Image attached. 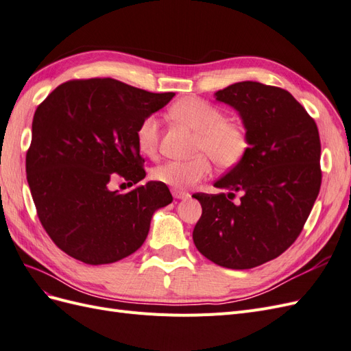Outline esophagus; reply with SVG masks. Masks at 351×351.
<instances>
[{
    "label": "esophagus",
    "mask_w": 351,
    "mask_h": 351,
    "mask_svg": "<svg viewBox=\"0 0 351 351\" xmlns=\"http://www.w3.org/2000/svg\"><path fill=\"white\" fill-rule=\"evenodd\" d=\"M171 193L176 199H187L190 196L187 192H183V190H177V189H173Z\"/></svg>",
    "instance_id": "esophagus-1"
}]
</instances>
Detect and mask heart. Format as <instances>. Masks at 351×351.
Listing matches in <instances>:
<instances>
[{
    "instance_id": "obj_1",
    "label": "heart",
    "mask_w": 351,
    "mask_h": 351,
    "mask_svg": "<svg viewBox=\"0 0 351 351\" xmlns=\"http://www.w3.org/2000/svg\"><path fill=\"white\" fill-rule=\"evenodd\" d=\"M168 112L174 120L196 132L195 151L208 153L219 167L232 168L246 156L249 151L246 127L237 121L224 120V114L215 105L200 98L187 97L173 104ZM136 142L142 154L154 155L156 152L159 142L156 115H146L139 123ZM207 156L197 154L187 161L162 162L152 169V177L156 182L177 190L189 189L210 174L212 162Z\"/></svg>"
}]
</instances>
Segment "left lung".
I'll return each mask as SVG.
<instances>
[{
  "label": "left lung",
  "instance_id": "obj_1",
  "mask_svg": "<svg viewBox=\"0 0 351 351\" xmlns=\"http://www.w3.org/2000/svg\"><path fill=\"white\" fill-rule=\"evenodd\" d=\"M215 97L239 111L249 151L214 184L228 193L193 195L202 205L193 241L219 267L250 269L278 258L302 232L322 182L319 132L281 88L247 80Z\"/></svg>",
  "mask_w": 351,
  "mask_h": 351
}]
</instances>
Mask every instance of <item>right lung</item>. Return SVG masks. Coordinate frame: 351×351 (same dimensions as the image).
Listing matches in <instances>:
<instances>
[{"label":"right lung","instance_id":"right-lung-1","mask_svg":"<svg viewBox=\"0 0 351 351\" xmlns=\"http://www.w3.org/2000/svg\"><path fill=\"white\" fill-rule=\"evenodd\" d=\"M174 95L82 79L60 84L36 108L27 183L42 227L69 256L89 265L127 258L146 240L154 212L173 202L159 182L127 193L110 183L145 178L137 125Z\"/></svg>","mask_w":351,"mask_h":351}]
</instances>
